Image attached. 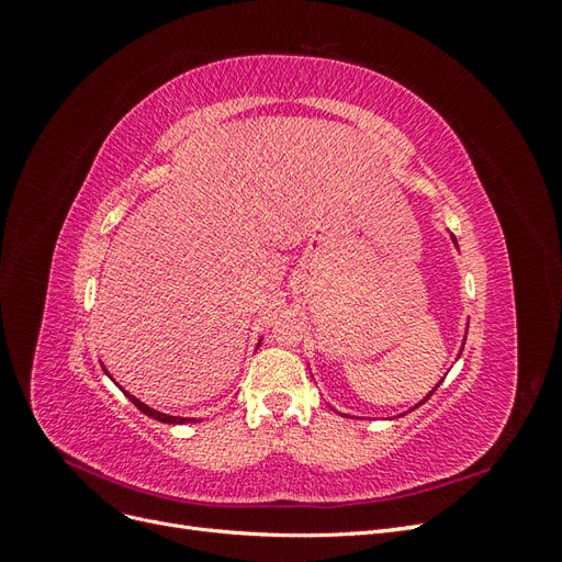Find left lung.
Here are the masks:
<instances>
[{"label": "left lung", "instance_id": "1", "mask_svg": "<svg viewBox=\"0 0 562 562\" xmlns=\"http://www.w3.org/2000/svg\"><path fill=\"white\" fill-rule=\"evenodd\" d=\"M450 239H452L454 248L459 250V246H457V239H454V236H452V234H450ZM464 342H467V330H464V339H462V347H459V353H462V349H464ZM459 353H457V359H459ZM440 382H443V380H440ZM440 382H438V384H436V386H434V389L429 391V394H427V396H424L422 401H417V403H415L413 407H407V411H405V413H413V411H415V407H419V405H424V403H427V401H429V396H431V394H434V391H436V389L440 386ZM330 407H333V405H330ZM333 411H335V407H333ZM335 413H337V411H335ZM405 413H403V415H405ZM339 415H345V413H339ZM403 415H401V417H403ZM347 417H349V415H347Z\"/></svg>", "mask_w": 562, "mask_h": 562}]
</instances>
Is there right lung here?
Here are the masks:
<instances>
[{"instance_id":"add662e5","label":"right lung","mask_w":562,"mask_h":562,"mask_svg":"<svg viewBox=\"0 0 562 562\" xmlns=\"http://www.w3.org/2000/svg\"><path fill=\"white\" fill-rule=\"evenodd\" d=\"M260 342H262V337L258 339V347H260ZM100 366H103V363H100ZM103 370H105V366H103ZM108 372V370H105ZM108 378H110V372H108ZM119 386V384H116ZM124 391V389H122ZM124 394L128 396V401L135 405V407H138V411L140 413H145L147 417H151V419H159V422H164V424H187V422H196L194 417H176V415H166V413H159V411H155V407H149L147 403H143L140 398H135V396H131L128 394V391H124Z\"/></svg>"}]
</instances>
